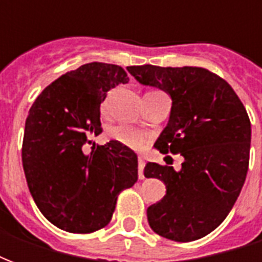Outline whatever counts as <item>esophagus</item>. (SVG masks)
Segmentation results:
<instances>
[{"label": "esophagus", "instance_id": "1", "mask_svg": "<svg viewBox=\"0 0 262 262\" xmlns=\"http://www.w3.org/2000/svg\"><path fill=\"white\" fill-rule=\"evenodd\" d=\"M143 170H144V160L139 159V165H137V171H139V178H140V180H143V178H144Z\"/></svg>", "mask_w": 262, "mask_h": 262}]
</instances>
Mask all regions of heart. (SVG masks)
Masks as SVG:
<instances>
[{
  "label": "heart",
  "mask_w": 262,
  "mask_h": 262,
  "mask_svg": "<svg viewBox=\"0 0 262 262\" xmlns=\"http://www.w3.org/2000/svg\"><path fill=\"white\" fill-rule=\"evenodd\" d=\"M115 142L123 144L125 147L132 150H142L146 147L148 142V135L146 132L129 125H118L109 132Z\"/></svg>",
  "instance_id": "obj_1"
}]
</instances>
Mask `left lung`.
<instances>
[{
  "mask_svg": "<svg viewBox=\"0 0 262 262\" xmlns=\"http://www.w3.org/2000/svg\"><path fill=\"white\" fill-rule=\"evenodd\" d=\"M127 71L171 97L170 120L154 146L184 157L180 171L157 163L144 167L146 178H159L167 188L165 196L148 206V225L174 242L202 238L226 219L246 181L247 111L222 77L202 67L144 64Z\"/></svg>",
  "mask_w": 262,
  "mask_h": 262,
  "instance_id": "left-lung-1",
  "label": "left lung"
}]
</instances>
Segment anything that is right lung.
Instances as JSON below:
<instances>
[{
    "mask_svg": "<svg viewBox=\"0 0 262 262\" xmlns=\"http://www.w3.org/2000/svg\"><path fill=\"white\" fill-rule=\"evenodd\" d=\"M129 81L120 66L88 63L42 91L26 118L22 164L43 216L70 233H92L108 225L118 195L137 181V156L102 133L99 105L106 92Z\"/></svg>",
    "mask_w": 262,
    "mask_h": 262,
    "instance_id": "obj_1",
    "label": "right lung"
}]
</instances>
